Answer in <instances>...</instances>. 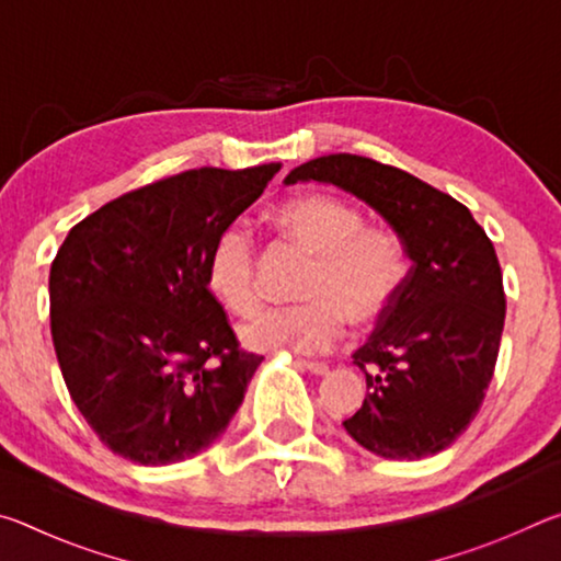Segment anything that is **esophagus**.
Returning a JSON list of instances; mask_svg holds the SVG:
<instances>
[{"mask_svg":"<svg viewBox=\"0 0 561 561\" xmlns=\"http://www.w3.org/2000/svg\"><path fill=\"white\" fill-rule=\"evenodd\" d=\"M294 366H299V368H304V371H309V374H314V376H324L329 371V366L327 364H319V360H301V358H297V360H294Z\"/></svg>","mask_w":561,"mask_h":561,"instance_id":"34e87169","label":"esophagus"}]
</instances>
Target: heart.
I'll return each instance as SVG.
<instances>
[{
  "instance_id": "heart-1",
  "label": "heart",
  "mask_w": 561,
  "mask_h": 561,
  "mask_svg": "<svg viewBox=\"0 0 561 561\" xmlns=\"http://www.w3.org/2000/svg\"><path fill=\"white\" fill-rule=\"evenodd\" d=\"M279 230L314 257L299 307L267 309L244 324L242 344L252 351H327L344 329L381 321L405 282L403 247L396 234L366 227L354 205L334 195H301L274 213ZM207 289L232 314L257 309L254 242L242 225H230L207 252Z\"/></svg>"
}]
</instances>
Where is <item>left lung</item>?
<instances>
[{
  "label": "left lung",
  "instance_id": "left-lung-1",
  "mask_svg": "<svg viewBox=\"0 0 561 561\" xmlns=\"http://www.w3.org/2000/svg\"><path fill=\"white\" fill-rule=\"evenodd\" d=\"M309 180L364 201L413 262L393 307L354 351L368 396L344 428L388 460L440 453L478 415L495 374L505 327L495 247L468 207L405 170L334 153L294 168L284 183Z\"/></svg>",
  "mask_w": 561,
  "mask_h": 561
}]
</instances>
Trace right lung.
Returning <instances> with one entry per match:
<instances>
[{
  "label": "right lung",
  "instance_id": "1",
  "mask_svg": "<svg viewBox=\"0 0 561 561\" xmlns=\"http://www.w3.org/2000/svg\"><path fill=\"white\" fill-rule=\"evenodd\" d=\"M279 163L201 168L133 190L66 234L49 274L51 339L76 408L138 465L220 438L262 356L237 348L207 252Z\"/></svg>",
  "mask_w": 561,
  "mask_h": 561
}]
</instances>
